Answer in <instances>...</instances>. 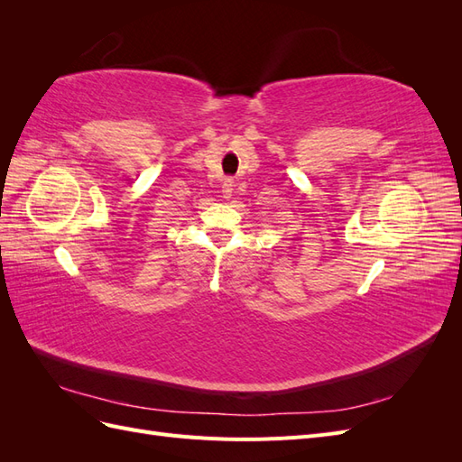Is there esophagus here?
<instances>
[{"label":"esophagus","mask_w":462,"mask_h":462,"mask_svg":"<svg viewBox=\"0 0 462 462\" xmlns=\"http://www.w3.org/2000/svg\"><path fill=\"white\" fill-rule=\"evenodd\" d=\"M233 180L231 179H227L226 183H223V187H221V190H223V194H226V199H229L231 197V192H233Z\"/></svg>","instance_id":"obj_1"}]
</instances>
